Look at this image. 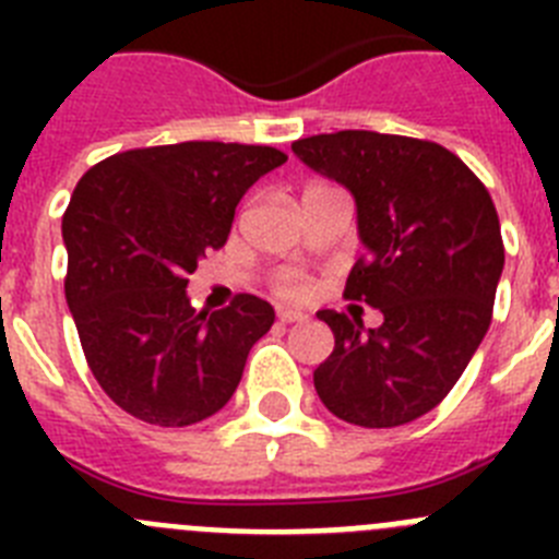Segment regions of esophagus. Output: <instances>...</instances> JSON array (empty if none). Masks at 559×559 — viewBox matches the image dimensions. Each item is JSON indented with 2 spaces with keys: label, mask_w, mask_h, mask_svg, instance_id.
Masks as SVG:
<instances>
[{
  "label": "esophagus",
  "mask_w": 559,
  "mask_h": 559,
  "mask_svg": "<svg viewBox=\"0 0 559 559\" xmlns=\"http://www.w3.org/2000/svg\"><path fill=\"white\" fill-rule=\"evenodd\" d=\"M276 319H280L283 324H294V322H305V313H299V310H280Z\"/></svg>",
  "instance_id": "34e87169"
}]
</instances>
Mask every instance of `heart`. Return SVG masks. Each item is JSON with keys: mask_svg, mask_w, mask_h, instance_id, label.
<instances>
[{"mask_svg": "<svg viewBox=\"0 0 559 559\" xmlns=\"http://www.w3.org/2000/svg\"><path fill=\"white\" fill-rule=\"evenodd\" d=\"M328 190H333V187L319 185V181H316V185L305 187L302 199H310V195H319V192H328ZM271 283H274L276 294L285 296V299H302V296H308V288H310L308 276H305L302 271H296V269H280L274 274V280H271Z\"/></svg>", "mask_w": 559, "mask_h": 559, "instance_id": "heart-1", "label": "heart"}]
</instances>
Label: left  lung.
<instances>
[{
    "mask_svg": "<svg viewBox=\"0 0 559 559\" xmlns=\"http://www.w3.org/2000/svg\"><path fill=\"white\" fill-rule=\"evenodd\" d=\"M290 147L353 192L367 254L349 271L344 299L383 313L367 333L347 313H316L335 335L313 372L316 392L353 426H406L445 400L490 328L503 271L496 204L437 142L335 131Z\"/></svg>",
    "mask_w": 559,
    "mask_h": 559,
    "instance_id": "8db88e82",
    "label": "left lung"
}]
</instances>
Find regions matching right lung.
Instances as JSON below:
<instances>
[{
  "label": "right lung",
  "instance_id": "1",
  "mask_svg": "<svg viewBox=\"0 0 559 559\" xmlns=\"http://www.w3.org/2000/svg\"><path fill=\"white\" fill-rule=\"evenodd\" d=\"M285 159L269 145L179 142L114 153L78 181L61 224L63 290L88 369L131 417L185 428L235 394L274 308L237 294L224 310H195L187 274Z\"/></svg>",
  "mask_w": 559,
  "mask_h": 559
}]
</instances>
